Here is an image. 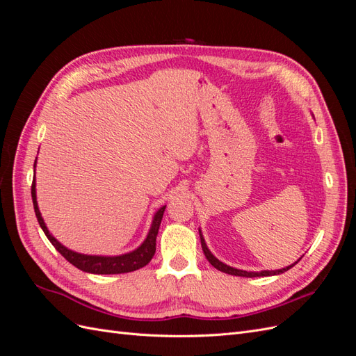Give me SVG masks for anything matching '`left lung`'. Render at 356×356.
<instances>
[{
	"mask_svg": "<svg viewBox=\"0 0 356 356\" xmlns=\"http://www.w3.org/2000/svg\"><path fill=\"white\" fill-rule=\"evenodd\" d=\"M200 242H202V250H203V254H204V257L208 258V261H209L215 268H218L220 272L229 273V275H234V276L257 277V276H273V275H281V273H284V272L289 270L291 267H294V266L298 263V261H296L294 264H291V266H288V267H285V268H281V270H263V272H245V270H238V268L230 267V266H227V264L221 263L220 260H217V258H215V257L211 254V251L208 250V246H207V243H204V239L202 238V236H200Z\"/></svg>",
	"mask_w": 356,
	"mask_h": 356,
	"instance_id": "obj_1",
	"label": "left lung"
}]
</instances>
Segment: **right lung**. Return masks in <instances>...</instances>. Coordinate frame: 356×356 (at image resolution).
Listing matches in <instances>:
<instances>
[{"label":"right lung","instance_id":"add662e5","mask_svg":"<svg viewBox=\"0 0 356 356\" xmlns=\"http://www.w3.org/2000/svg\"><path fill=\"white\" fill-rule=\"evenodd\" d=\"M37 161V160H35ZM31 196H32V203H34V211H35V217L40 222V227L44 232L47 236V239L50 243L56 248V250L60 252V255L68 260L72 266L83 272L88 273H95V275H117V273H127V272H134L147 266L156 252V238L159 233V227L161 218H163V212L165 208H160L156 215L152 224V229H149V233L147 236V239L144 243L138 248V250L124 254V255H118V257H98V255H84V254H77L74 251H70L68 248L60 245L50 232L47 230L44 221L41 218V213L38 211V204H37V196H35V178L32 179V186H31Z\"/></svg>","mask_w":356,"mask_h":356}]
</instances>
